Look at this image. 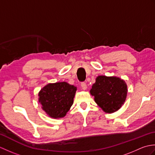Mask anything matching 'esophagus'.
Returning <instances> with one entry per match:
<instances>
[{
	"instance_id": "obj_1",
	"label": "esophagus",
	"mask_w": 155,
	"mask_h": 155,
	"mask_svg": "<svg viewBox=\"0 0 155 155\" xmlns=\"http://www.w3.org/2000/svg\"><path fill=\"white\" fill-rule=\"evenodd\" d=\"M81 87H82V88H83V90H86L87 88V84L85 83H81Z\"/></svg>"
}]
</instances>
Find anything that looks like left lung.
Instances as JSON below:
<instances>
[{
	"label": "left lung",
	"instance_id": "1",
	"mask_svg": "<svg viewBox=\"0 0 155 155\" xmlns=\"http://www.w3.org/2000/svg\"><path fill=\"white\" fill-rule=\"evenodd\" d=\"M127 91L126 83L119 77L98 76L90 93L104 112L113 113L123 106Z\"/></svg>",
	"mask_w": 155,
	"mask_h": 155
}]
</instances>
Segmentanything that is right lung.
<instances>
[{
  "label": "right lung",
  "mask_w": 155,
  "mask_h": 155,
  "mask_svg": "<svg viewBox=\"0 0 155 155\" xmlns=\"http://www.w3.org/2000/svg\"><path fill=\"white\" fill-rule=\"evenodd\" d=\"M77 87L66 82L49 83L38 93V101L49 117L60 118L65 117L73 104Z\"/></svg>",
  "instance_id": "add662e5"
}]
</instances>
